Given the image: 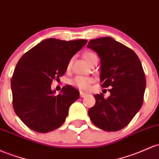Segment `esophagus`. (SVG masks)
Returning a JSON list of instances; mask_svg holds the SVG:
<instances>
[{
	"instance_id": "1",
	"label": "esophagus",
	"mask_w": 159,
	"mask_h": 159,
	"mask_svg": "<svg viewBox=\"0 0 159 159\" xmlns=\"http://www.w3.org/2000/svg\"><path fill=\"white\" fill-rule=\"evenodd\" d=\"M87 95H88V94L85 93H84V92H81V93H80V96H81V98H84V97H86Z\"/></svg>"
}]
</instances>
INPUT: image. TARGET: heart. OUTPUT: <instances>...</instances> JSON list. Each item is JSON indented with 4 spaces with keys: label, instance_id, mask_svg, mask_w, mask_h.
Masks as SVG:
<instances>
[{
    "label": "heart",
    "instance_id": "1",
    "mask_svg": "<svg viewBox=\"0 0 159 159\" xmlns=\"http://www.w3.org/2000/svg\"><path fill=\"white\" fill-rule=\"evenodd\" d=\"M95 56V54L93 53H90V52H88V53H84V58L86 60V62H88L90 59L92 57ZM70 66V63L69 64V67ZM93 82V79L90 78H88V77H81L78 76L75 78L74 79L71 81V84L74 85L75 87H77L81 90H88L89 88V86L90 84Z\"/></svg>",
    "mask_w": 159,
    "mask_h": 159
}]
</instances>
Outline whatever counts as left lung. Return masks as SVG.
Listing matches in <instances>:
<instances>
[{
	"label": "left lung",
	"mask_w": 159,
	"mask_h": 159,
	"mask_svg": "<svg viewBox=\"0 0 159 159\" xmlns=\"http://www.w3.org/2000/svg\"><path fill=\"white\" fill-rule=\"evenodd\" d=\"M88 48L100 59L102 88L111 87L110 96L95 94L88 110L93 125L106 131H117L130 123L143 102L146 78L142 64L131 49L111 37L90 40Z\"/></svg>",
	"instance_id": "8db88e82"
}]
</instances>
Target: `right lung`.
<instances>
[{
  "mask_svg": "<svg viewBox=\"0 0 159 159\" xmlns=\"http://www.w3.org/2000/svg\"><path fill=\"white\" fill-rule=\"evenodd\" d=\"M84 39L48 38L29 50L19 60L11 80L16 114L31 130L48 133L60 128L80 93L66 85L56 95L53 79H60L73 56L86 44Z\"/></svg>",
  "mask_w": 159,
  "mask_h": 159,
  "instance_id": "obj_1",
  "label": "right lung"
}]
</instances>
